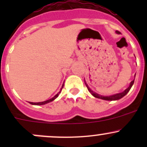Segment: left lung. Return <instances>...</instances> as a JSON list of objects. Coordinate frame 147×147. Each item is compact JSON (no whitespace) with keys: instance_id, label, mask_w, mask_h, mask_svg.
I'll list each match as a JSON object with an SVG mask.
<instances>
[{"instance_id":"obj_1","label":"left lung","mask_w":147,"mask_h":147,"mask_svg":"<svg viewBox=\"0 0 147 147\" xmlns=\"http://www.w3.org/2000/svg\"><path fill=\"white\" fill-rule=\"evenodd\" d=\"M116 33L117 34H120L121 32H119V31L117 30L116 31ZM134 78H135V75H134ZM134 80L131 81V82H130V84L129 86L128 87H127V89H126L124 91H123L122 92H120V93H117V94H112V95H109V96H104V95H100V94H97V93L94 92H93L92 90H91V89L89 87V86L87 85V84L86 83L85 80H84V83H85L86 86H87V90H89V92H90V93L92 94V95L94 96V97H97V98H99V99H102V100H108V101H112V100H119V99L122 98L124 96H125L126 94H127V93L129 92V91L130 90V89L131 88V87H132L133 84H134Z\"/></svg>"}]
</instances>
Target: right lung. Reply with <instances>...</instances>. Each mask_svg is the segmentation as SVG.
I'll list each match as a JSON object with an SVG mask.
<instances>
[{
    "label": "right lung",
    "instance_id": "obj_1",
    "mask_svg": "<svg viewBox=\"0 0 147 147\" xmlns=\"http://www.w3.org/2000/svg\"><path fill=\"white\" fill-rule=\"evenodd\" d=\"M63 86H64V82H63V85H62V87H61V89H60V92H59L57 93V94H55V95L54 97H53V98L50 99V100H46V101H44V102H29V103H30V104H31V105H45V104L49 103V102H50L53 101V100H55L56 98H57V97H58V96H59V94H60V93L61 92L62 89L63 88Z\"/></svg>",
    "mask_w": 147,
    "mask_h": 147
}]
</instances>
